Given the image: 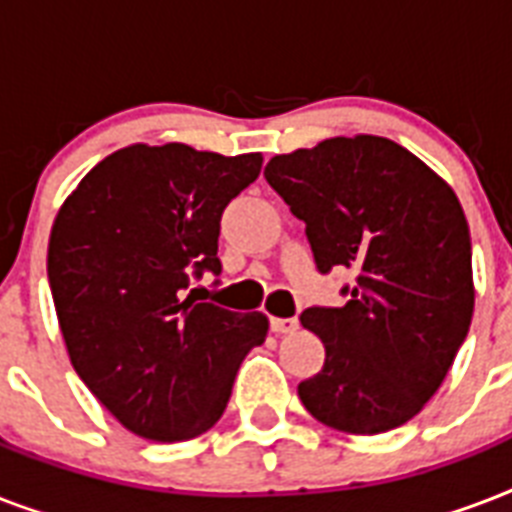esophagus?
Segmentation results:
<instances>
[{"mask_svg": "<svg viewBox=\"0 0 512 512\" xmlns=\"http://www.w3.org/2000/svg\"><path fill=\"white\" fill-rule=\"evenodd\" d=\"M297 327H300L297 319H271V329L276 335H292V332H297Z\"/></svg>", "mask_w": 512, "mask_h": 512, "instance_id": "esophagus-1", "label": "esophagus"}]
</instances>
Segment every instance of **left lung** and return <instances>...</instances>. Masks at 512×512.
<instances>
[{
	"mask_svg": "<svg viewBox=\"0 0 512 512\" xmlns=\"http://www.w3.org/2000/svg\"><path fill=\"white\" fill-rule=\"evenodd\" d=\"M265 180L305 223L319 271L356 273L342 308L300 316L327 358L297 396L316 420L353 436L404 425L441 388L473 319L470 231L457 193L377 135L273 156Z\"/></svg>",
	"mask_w": 512,
	"mask_h": 512,
	"instance_id": "obj_1",
	"label": "left lung"
}]
</instances>
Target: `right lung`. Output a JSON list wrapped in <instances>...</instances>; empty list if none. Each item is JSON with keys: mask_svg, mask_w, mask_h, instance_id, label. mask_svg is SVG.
Listing matches in <instances>:
<instances>
[{"mask_svg": "<svg viewBox=\"0 0 512 512\" xmlns=\"http://www.w3.org/2000/svg\"><path fill=\"white\" fill-rule=\"evenodd\" d=\"M263 167L185 143H132L98 162L60 204L47 276L60 332L92 396L148 441H188L223 417L268 316L185 295L220 273V217Z\"/></svg>", "mask_w": 512, "mask_h": 512, "instance_id": "add662e5", "label": "right lung"}]
</instances>
